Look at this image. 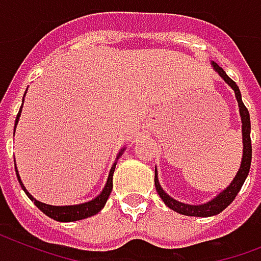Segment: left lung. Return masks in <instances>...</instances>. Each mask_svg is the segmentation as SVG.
Wrapping results in <instances>:
<instances>
[{
  "instance_id": "1",
  "label": "left lung",
  "mask_w": 261,
  "mask_h": 261,
  "mask_svg": "<svg viewBox=\"0 0 261 261\" xmlns=\"http://www.w3.org/2000/svg\"><path fill=\"white\" fill-rule=\"evenodd\" d=\"M214 69L217 70L219 76H221L223 80H225L227 84H229L231 88L236 92V98H237L238 108H240V114H241V121H242V143H244V155H242V162L241 167L238 170L236 178L233 179V182L230 184L229 187L226 188L225 191L222 192L221 195H218L215 199H213L211 201H208L205 204H200V205H191V204L179 203L177 200L171 199L170 196L167 195L166 192L163 191L161 184L158 181V175H156V170H155V188H156V192L158 195L161 196V199L165 201L167 207L171 208L173 211L178 214H182V215H187V217H213V215H217V214L222 213L227 205H229L236 196L238 195V192L242 188L244 182H245L246 175L249 173L250 169V162H252V141H250V118H249V112L248 109L245 108V105L242 102L241 99V92H240V88L236 84V82H233L231 79L226 74V72L222 69L221 66L218 65L217 62H213Z\"/></svg>"
}]
</instances>
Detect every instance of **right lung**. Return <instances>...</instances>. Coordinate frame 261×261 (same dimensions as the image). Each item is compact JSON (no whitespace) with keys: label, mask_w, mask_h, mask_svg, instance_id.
Segmentation results:
<instances>
[{"label":"right lung","mask_w":261,"mask_h":261,"mask_svg":"<svg viewBox=\"0 0 261 261\" xmlns=\"http://www.w3.org/2000/svg\"><path fill=\"white\" fill-rule=\"evenodd\" d=\"M23 102H24V99H23ZM21 108H23V105H21ZM21 108H20L17 117H16L15 125H17V122H19V117H20V113H21ZM121 152H122V151H121ZM121 152L118 153L117 159L120 158ZM114 169H116V163L113 165L112 170H110V174H109L108 182H106V185H105V188H103L102 193H100L98 197H95L94 200H91V201H88V203L77 204V205H64V207L48 205V204L40 203V201H38V200L34 199V197H32V196L28 193L27 189L24 188L23 182H21V179H20L19 173H17V169H16V174H17V179H19L20 185H21V188L24 189V192L27 193L28 197H30L32 201H34V204H35L36 207L39 208L42 213L46 214L47 217H50L51 219H54V221L73 222V221H80V219H86V218H88V217H92V215L98 214L99 211H100V210L105 207V204H106V201H108V199H109V196H110V193H112L113 173H114Z\"/></svg>","instance_id":"obj_1"}]
</instances>
